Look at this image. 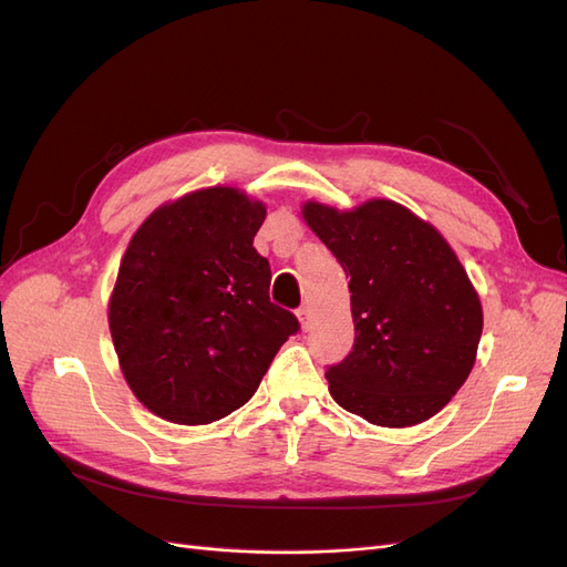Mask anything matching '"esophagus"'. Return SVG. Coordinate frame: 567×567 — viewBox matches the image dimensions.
<instances>
[{
  "mask_svg": "<svg viewBox=\"0 0 567 567\" xmlns=\"http://www.w3.org/2000/svg\"><path fill=\"white\" fill-rule=\"evenodd\" d=\"M296 315H298V321H300L302 329H305V331L310 329V323H312V310H310V307L302 305Z\"/></svg>",
  "mask_w": 567,
  "mask_h": 567,
  "instance_id": "1",
  "label": "esophagus"
}]
</instances>
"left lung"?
Returning <instances> with one entry per match:
<instances>
[{"label": "left lung", "mask_w": 567, "mask_h": 567, "mask_svg": "<svg viewBox=\"0 0 567 567\" xmlns=\"http://www.w3.org/2000/svg\"><path fill=\"white\" fill-rule=\"evenodd\" d=\"M305 221L350 277L354 346L326 369L331 398L373 425L423 423L466 383L483 307L458 257L404 205L350 213L302 205Z\"/></svg>", "instance_id": "obj_1"}]
</instances>
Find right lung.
I'll return each instance as SVG.
<instances>
[{"instance_id": "right-lung-1", "label": "right lung", "mask_w": 567, "mask_h": 567, "mask_svg": "<svg viewBox=\"0 0 567 567\" xmlns=\"http://www.w3.org/2000/svg\"><path fill=\"white\" fill-rule=\"evenodd\" d=\"M265 215L260 200L213 186L161 205L132 236L109 323L127 385L156 416H229L300 331L269 300L271 269L252 248Z\"/></svg>"}]
</instances>
